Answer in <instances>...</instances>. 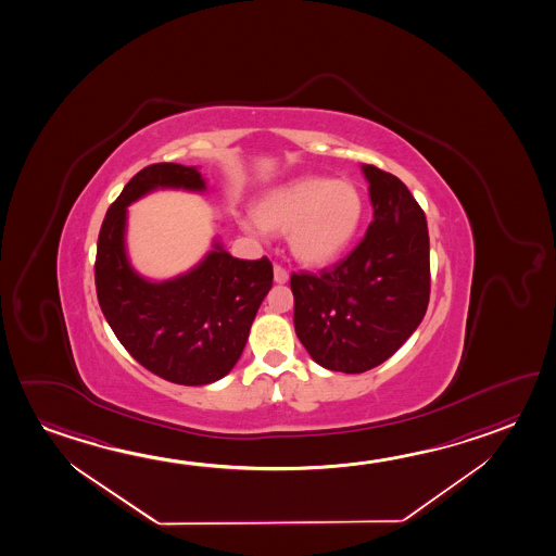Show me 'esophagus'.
I'll list each match as a JSON object with an SVG mask.
<instances>
[{
    "label": "esophagus",
    "instance_id": "esophagus-1",
    "mask_svg": "<svg viewBox=\"0 0 556 556\" xmlns=\"http://www.w3.org/2000/svg\"><path fill=\"white\" fill-rule=\"evenodd\" d=\"M290 280V274L280 264H274V282L286 283Z\"/></svg>",
    "mask_w": 556,
    "mask_h": 556
}]
</instances>
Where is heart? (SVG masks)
I'll return each instance as SVG.
<instances>
[{"instance_id": "obj_1", "label": "heart", "mask_w": 556, "mask_h": 556, "mask_svg": "<svg viewBox=\"0 0 556 556\" xmlns=\"http://www.w3.org/2000/svg\"><path fill=\"white\" fill-rule=\"evenodd\" d=\"M366 214L364 194L349 179L307 175L268 190L243 219L251 236L288 233L293 258L307 266L339 261L358 236Z\"/></svg>"}]
</instances>
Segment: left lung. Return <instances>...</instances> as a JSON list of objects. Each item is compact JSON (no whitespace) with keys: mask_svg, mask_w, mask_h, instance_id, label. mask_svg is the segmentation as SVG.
<instances>
[{"mask_svg":"<svg viewBox=\"0 0 556 556\" xmlns=\"http://www.w3.org/2000/svg\"><path fill=\"white\" fill-rule=\"evenodd\" d=\"M374 222L340 263L292 274L293 327L319 366L364 374L422 323L430 300V237L422 207L395 175L362 165Z\"/></svg>","mask_w":556,"mask_h":556,"instance_id":"8db88e82","label":"left lung"}]
</instances>
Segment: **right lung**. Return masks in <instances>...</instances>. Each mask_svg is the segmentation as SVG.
<instances>
[{"label": "right lung", "instance_id": "obj_1", "mask_svg": "<svg viewBox=\"0 0 556 556\" xmlns=\"http://www.w3.org/2000/svg\"><path fill=\"white\" fill-rule=\"evenodd\" d=\"M206 192L198 167L155 163L124 187L104 216L94 286L104 319L136 362L179 386H207L227 376L245 349L251 325L268 290L273 264L241 261L214 239L189 273L150 280L126 251L128 206L153 190Z\"/></svg>", "mask_w": 556, "mask_h": 556}]
</instances>
